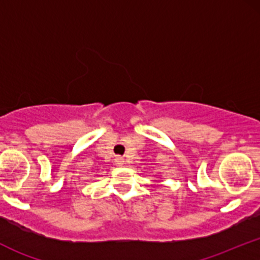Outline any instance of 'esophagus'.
Returning a JSON list of instances; mask_svg holds the SVG:
<instances>
[{
	"label": "esophagus",
	"instance_id": "esophagus-1",
	"mask_svg": "<svg viewBox=\"0 0 260 260\" xmlns=\"http://www.w3.org/2000/svg\"><path fill=\"white\" fill-rule=\"evenodd\" d=\"M115 162H116V165H117V166H122L124 164V161H123V159H122V157H116Z\"/></svg>",
	"mask_w": 260,
	"mask_h": 260
}]
</instances>
